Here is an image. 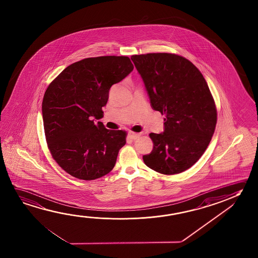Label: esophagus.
Listing matches in <instances>:
<instances>
[{"label": "esophagus", "instance_id": "obj_1", "mask_svg": "<svg viewBox=\"0 0 258 258\" xmlns=\"http://www.w3.org/2000/svg\"><path fill=\"white\" fill-rule=\"evenodd\" d=\"M140 135H141L140 133H136V132H133V131H128V136H130L131 140H137L138 138H140Z\"/></svg>", "mask_w": 258, "mask_h": 258}]
</instances>
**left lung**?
I'll list each match as a JSON object with an SVG mask.
<instances>
[{"label": "left lung", "mask_w": 258, "mask_h": 258, "mask_svg": "<svg viewBox=\"0 0 258 258\" xmlns=\"http://www.w3.org/2000/svg\"><path fill=\"white\" fill-rule=\"evenodd\" d=\"M131 60L153 109L165 116L164 132L149 134L154 147L144 163L163 174L182 173L203 156L215 131L217 109L207 82L182 55L148 53Z\"/></svg>", "instance_id": "1"}]
</instances>
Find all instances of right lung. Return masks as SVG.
<instances>
[{
  "instance_id": "1",
  "label": "right lung",
  "mask_w": 258,
  "mask_h": 258,
  "mask_svg": "<svg viewBox=\"0 0 258 258\" xmlns=\"http://www.w3.org/2000/svg\"><path fill=\"white\" fill-rule=\"evenodd\" d=\"M130 57H88L68 66L47 87L42 102L47 148L60 167L81 180H95L113 169L125 131L95 122L103 116L111 85L133 70Z\"/></svg>"
}]
</instances>
